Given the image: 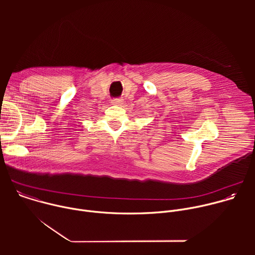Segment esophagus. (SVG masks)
Here are the masks:
<instances>
[{
	"mask_svg": "<svg viewBox=\"0 0 255 255\" xmlns=\"http://www.w3.org/2000/svg\"><path fill=\"white\" fill-rule=\"evenodd\" d=\"M112 104L117 105V106H121L123 104V99H121V98L114 99V100H112Z\"/></svg>",
	"mask_w": 255,
	"mask_h": 255,
	"instance_id": "34e87169",
	"label": "esophagus"
}]
</instances>
